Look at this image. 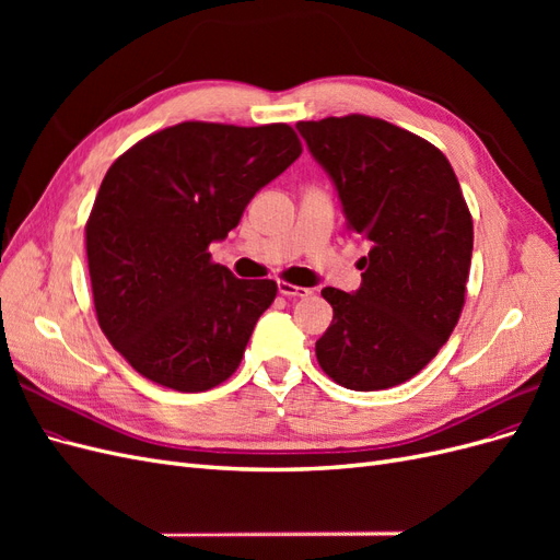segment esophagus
Listing matches in <instances>:
<instances>
[{"label":"esophagus","mask_w":560,"mask_h":560,"mask_svg":"<svg viewBox=\"0 0 560 560\" xmlns=\"http://www.w3.org/2000/svg\"><path fill=\"white\" fill-rule=\"evenodd\" d=\"M278 292L287 299H306V296H311V290H306V287H296L292 282H278Z\"/></svg>","instance_id":"1"}]
</instances>
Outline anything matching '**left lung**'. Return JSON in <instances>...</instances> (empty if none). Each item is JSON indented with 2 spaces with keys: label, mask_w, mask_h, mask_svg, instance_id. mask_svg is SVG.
<instances>
[{
  "label": "left lung",
  "mask_w": 560,
  "mask_h": 560,
  "mask_svg": "<svg viewBox=\"0 0 560 560\" xmlns=\"http://www.w3.org/2000/svg\"><path fill=\"white\" fill-rule=\"evenodd\" d=\"M296 128L331 175L348 231L369 243L360 290H322L334 319L315 343L317 362L358 393L395 387L432 362L465 306L474 229L460 184L434 144L383 118Z\"/></svg>",
  "instance_id": "1"
}]
</instances>
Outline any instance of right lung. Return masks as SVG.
Wrapping results in <instances>:
<instances>
[{"label":"right lung","instance_id":"add662e5","mask_svg":"<svg viewBox=\"0 0 560 560\" xmlns=\"http://www.w3.org/2000/svg\"><path fill=\"white\" fill-rule=\"evenodd\" d=\"M301 151L287 124L184 121L112 163L86 222V257L97 325L140 376L206 393L241 366L278 284L235 278L208 247Z\"/></svg>","mask_w":560,"mask_h":560}]
</instances>
